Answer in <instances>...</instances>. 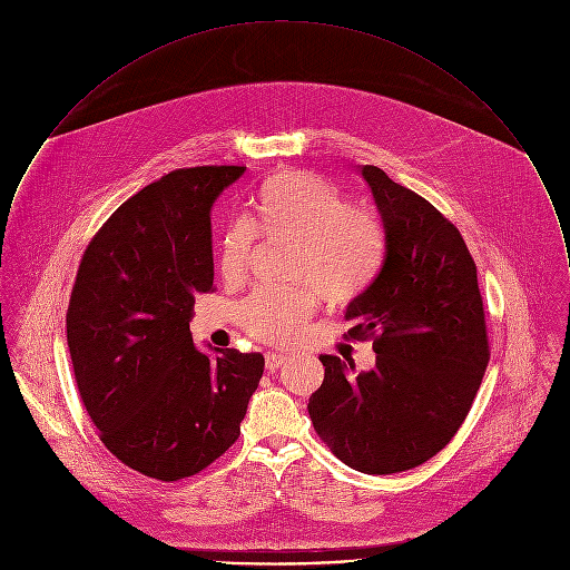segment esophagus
Wrapping results in <instances>:
<instances>
[{"label":"esophagus","mask_w":570,"mask_h":570,"mask_svg":"<svg viewBox=\"0 0 570 570\" xmlns=\"http://www.w3.org/2000/svg\"><path fill=\"white\" fill-rule=\"evenodd\" d=\"M287 360H289V355H283V353H267V355H265V366H267V371H276V368H281L283 364H287Z\"/></svg>","instance_id":"1"}]
</instances>
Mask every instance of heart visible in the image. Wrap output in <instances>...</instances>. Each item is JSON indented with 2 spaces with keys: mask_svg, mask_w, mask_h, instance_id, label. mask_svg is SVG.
<instances>
[{
  "mask_svg": "<svg viewBox=\"0 0 570 570\" xmlns=\"http://www.w3.org/2000/svg\"><path fill=\"white\" fill-rule=\"evenodd\" d=\"M256 233L292 242L287 276L296 287H261L239 309L252 337L294 344L316 309V292L331 305H348L375 281L384 261L377 219L351 202L323 175L283 170L267 177L252 197V222H230L219 242L224 281H244Z\"/></svg>",
  "mask_w": 570,
  "mask_h": 570,
  "instance_id": "1",
  "label": "heart"
}]
</instances>
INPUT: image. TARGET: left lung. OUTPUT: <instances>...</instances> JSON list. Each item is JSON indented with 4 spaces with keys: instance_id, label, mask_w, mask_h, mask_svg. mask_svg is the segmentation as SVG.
<instances>
[{
    "instance_id": "left-lung-1",
    "label": "left lung",
    "mask_w": 570,
    "mask_h": 570,
    "mask_svg": "<svg viewBox=\"0 0 570 570\" xmlns=\"http://www.w3.org/2000/svg\"><path fill=\"white\" fill-rule=\"evenodd\" d=\"M384 222V261L346 305L348 337L373 335L375 366L321 355L309 416L331 452L364 474L406 472L465 421L489 362L476 265L461 233L377 166H362Z\"/></svg>"
}]
</instances>
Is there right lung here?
I'll list each match as a JSON object with an SVG mask.
<instances>
[{
    "mask_svg": "<svg viewBox=\"0 0 570 570\" xmlns=\"http://www.w3.org/2000/svg\"><path fill=\"white\" fill-rule=\"evenodd\" d=\"M244 166L179 168L127 199L82 254L68 346L105 448L131 470L179 481L242 432L261 353L195 346L190 312L213 289L210 210Z\"/></svg>",
    "mask_w": 570,
    "mask_h": 570,
    "instance_id": "add662e5",
    "label": "right lung"
}]
</instances>
